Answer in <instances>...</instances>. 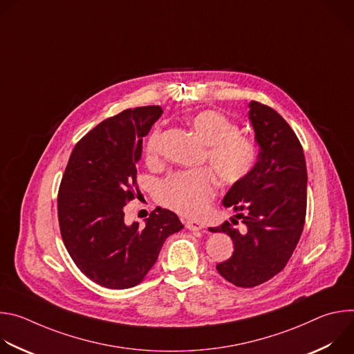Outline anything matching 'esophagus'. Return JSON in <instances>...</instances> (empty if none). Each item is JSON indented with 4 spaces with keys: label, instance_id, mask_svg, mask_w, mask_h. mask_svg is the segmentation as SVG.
<instances>
[{
    "label": "esophagus",
    "instance_id": "34e87169",
    "mask_svg": "<svg viewBox=\"0 0 354 354\" xmlns=\"http://www.w3.org/2000/svg\"><path fill=\"white\" fill-rule=\"evenodd\" d=\"M185 225H186V228L190 230V231H198V230H201V228L205 227L203 223H200V221H197V220H187V221H185Z\"/></svg>",
    "mask_w": 354,
    "mask_h": 354
}]
</instances>
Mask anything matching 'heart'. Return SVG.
<instances>
[{
  "label": "heart",
  "instance_id": "b5f03b06",
  "mask_svg": "<svg viewBox=\"0 0 354 354\" xmlns=\"http://www.w3.org/2000/svg\"><path fill=\"white\" fill-rule=\"evenodd\" d=\"M189 124L206 145L205 158L224 183L243 179L258 158L254 140L238 133L235 122L217 111H201L189 119ZM160 131L149 136L145 147L147 158L154 161L158 156ZM216 193V179L207 168L178 172L160 186V201L168 209L187 217H194L207 209Z\"/></svg>",
  "mask_w": 354,
  "mask_h": 354
}]
</instances>
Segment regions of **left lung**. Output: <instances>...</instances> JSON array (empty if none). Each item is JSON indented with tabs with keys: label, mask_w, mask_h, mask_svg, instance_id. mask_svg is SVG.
Wrapping results in <instances>:
<instances>
[{
	"label": "left lung",
	"mask_w": 354,
	"mask_h": 354,
	"mask_svg": "<svg viewBox=\"0 0 354 354\" xmlns=\"http://www.w3.org/2000/svg\"><path fill=\"white\" fill-rule=\"evenodd\" d=\"M249 122L259 153L255 167L235 182L223 198L245 231L225 221L212 232L234 242L232 257L217 265L218 273L238 287L259 286L281 272L299 241L307 210L304 151L288 123L272 108L252 100Z\"/></svg>",
	"instance_id": "1"
}]
</instances>
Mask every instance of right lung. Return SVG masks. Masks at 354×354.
<instances>
[{"label": "right lung", "mask_w": 354, "mask_h": 354, "mask_svg": "<svg viewBox=\"0 0 354 354\" xmlns=\"http://www.w3.org/2000/svg\"><path fill=\"white\" fill-rule=\"evenodd\" d=\"M162 112L161 106L127 109L99 123L77 142L62 179L57 209L64 245L78 269L106 288L141 283L167 238L183 228L174 212L161 207L144 227L124 223L142 138Z\"/></svg>", "instance_id": "add662e5"}]
</instances>
